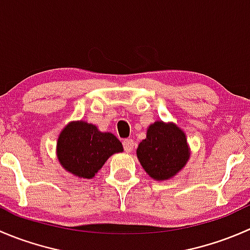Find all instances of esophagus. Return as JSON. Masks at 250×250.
<instances>
[{
	"mask_svg": "<svg viewBox=\"0 0 250 250\" xmlns=\"http://www.w3.org/2000/svg\"><path fill=\"white\" fill-rule=\"evenodd\" d=\"M123 147H125V152H132L133 148H134V140L125 139L123 140Z\"/></svg>",
	"mask_w": 250,
	"mask_h": 250,
	"instance_id": "obj_1",
	"label": "esophagus"
}]
</instances>
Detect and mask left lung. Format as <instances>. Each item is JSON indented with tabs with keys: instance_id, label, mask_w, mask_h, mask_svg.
Segmentation results:
<instances>
[{
	"instance_id": "left-lung-1",
	"label": "left lung",
	"mask_w": 250,
	"mask_h": 250,
	"mask_svg": "<svg viewBox=\"0 0 250 250\" xmlns=\"http://www.w3.org/2000/svg\"><path fill=\"white\" fill-rule=\"evenodd\" d=\"M186 134L173 122L156 121L146 130V138L137 148L141 167L156 181L174 178L190 160Z\"/></svg>"
}]
</instances>
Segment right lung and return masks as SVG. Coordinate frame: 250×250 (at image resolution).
<instances>
[{
  "label": "right lung",
  "mask_w": 250,
  "mask_h": 250,
  "mask_svg": "<svg viewBox=\"0 0 250 250\" xmlns=\"http://www.w3.org/2000/svg\"><path fill=\"white\" fill-rule=\"evenodd\" d=\"M123 152L122 143L109 132L85 121H71L60 132L57 157L66 172L92 179L113 153Z\"/></svg>",
  "instance_id": "obj_1"
}]
</instances>
